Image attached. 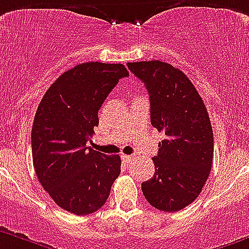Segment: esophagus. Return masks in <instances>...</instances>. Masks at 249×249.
I'll return each instance as SVG.
<instances>
[{"instance_id": "esophagus-1", "label": "esophagus", "mask_w": 249, "mask_h": 249, "mask_svg": "<svg viewBox=\"0 0 249 249\" xmlns=\"http://www.w3.org/2000/svg\"><path fill=\"white\" fill-rule=\"evenodd\" d=\"M122 160H123V162L126 163V165H129V163L134 160V158L130 155H122Z\"/></svg>"}]
</instances>
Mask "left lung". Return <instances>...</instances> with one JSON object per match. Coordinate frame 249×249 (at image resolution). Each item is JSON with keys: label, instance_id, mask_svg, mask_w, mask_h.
Returning <instances> with one entry per match:
<instances>
[{"label": "left lung", "instance_id": "8db88e82", "mask_svg": "<svg viewBox=\"0 0 249 249\" xmlns=\"http://www.w3.org/2000/svg\"><path fill=\"white\" fill-rule=\"evenodd\" d=\"M150 95L151 125L166 138L152 158L155 174L141 183L147 202L176 212L194 202L210 176L213 133L202 98L180 69L161 60L127 63Z\"/></svg>", "mask_w": 249, "mask_h": 249}]
</instances>
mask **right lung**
<instances>
[{
    "mask_svg": "<svg viewBox=\"0 0 249 249\" xmlns=\"http://www.w3.org/2000/svg\"><path fill=\"white\" fill-rule=\"evenodd\" d=\"M123 64L88 62L64 71L46 91L32 126V158L38 181L71 213L98 211L120 174L119 155L87 146L98 126V111L119 79Z\"/></svg>",
    "mask_w": 249,
    "mask_h": 249,
    "instance_id": "add662e5",
    "label": "right lung"
}]
</instances>
